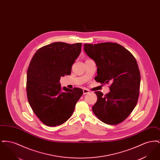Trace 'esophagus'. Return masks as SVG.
Instances as JSON below:
<instances>
[{
    "label": "esophagus",
    "mask_w": 160,
    "mask_h": 160,
    "mask_svg": "<svg viewBox=\"0 0 160 160\" xmlns=\"http://www.w3.org/2000/svg\"><path fill=\"white\" fill-rule=\"evenodd\" d=\"M83 94L84 95H86V94H87V93H89V90H88V89H84L83 90Z\"/></svg>",
    "instance_id": "1"
}]
</instances>
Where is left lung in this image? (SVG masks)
I'll return each instance as SVG.
<instances>
[{
    "mask_svg": "<svg viewBox=\"0 0 160 160\" xmlns=\"http://www.w3.org/2000/svg\"><path fill=\"white\" fill-rule=\"evenodd\" d=\"M83 47L86 53L96 63L95 80L103 84L112 82L110 91L105 95L95 92L98 99L92 111L105 123H120L137 105L140 85L137 61L128 50L115 42L84 44Z\"/></svg>",
    "mask_w": 160,
    "mask_h": 160,
    "instance_id": "8db88e82",
    "label": "left lung"
}]
</instances>
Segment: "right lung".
Here are the masks:
<instances>
[{"label":"right lung","instance_id":"obj_1","mask_svg":"<svg viewBox=\"0 0 160 160\" xmlns=\"http://www.w3.org/2000/svg\"><path fill=\"white\" fill-rule=\"evenodd\" d=\"M82 43L56 42L39 48L27 71L28 102L35 114L46 125L56 127L66 122L74 111L83 90L65 87L61 89V77L70 75L81 52Z\"/></svg>","mask_w":160,"mask_h":160}]
</instances>
